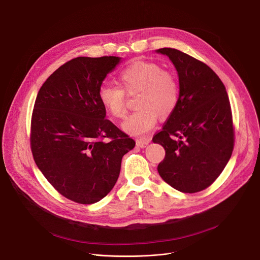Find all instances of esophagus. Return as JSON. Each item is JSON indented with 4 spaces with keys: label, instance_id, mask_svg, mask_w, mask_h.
Masks as SVG:
<instances>
[{
    "label": "esophagus",
    "instance_id": "esophagus-1",
    "mask_svg": "<svg viewBox=\"0 0 260 260\" xmlns=\"http://www.w3.org/2000/svg\"><path fill=\"white\" fill-rule=\"evenodd\" d=\"M149 139H140V140H137V146H139V147H141V148H143V147H146L147 146V144L149 143Z\"/></svg>",
    "mask_w": 260,
    "mask_h": 260
}]
</instances>
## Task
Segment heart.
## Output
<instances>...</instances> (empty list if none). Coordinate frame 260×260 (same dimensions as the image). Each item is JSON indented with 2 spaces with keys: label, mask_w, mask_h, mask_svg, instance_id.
Wrapping results in <instances>:
<instances>
[{
  "label": "heart",
  "mask_w": 260,
  "mask_h": 260,
  "mask_svg": "<svg viewBox=\"0 0 260 260\" xmlns=\"http://www.w3.org/2000/svg\"><path fill=\"white\" fill-rule=\"evenodd\" d=\"M120 88L103 85L99 90L101 105L114 118L122 120L127 115L125 93L140 92L135 111L122 124L128 134L142 136L157 123L158 114L167 116L178 105L180 83L177 76L150 61L133 63L119 74Z\"/></svg>",
  "instance_id": "b5f03b06"
}]
</instances>
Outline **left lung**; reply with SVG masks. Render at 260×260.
Segmentation results:
<instances>
[{"label": "left lung", "instance_id": "left-lung-1", "mask_svg": "<svg viewBox=\"0 0 260 260\" xmlns=\"http://www.w3.org/2000/svg\"><path fill=\"white\" fill-rule=\"evenodd\" d=\"M175 64L180 97L162 129L152 138L165 149L161 178L185 193L209 187L226 167L235 133L226 88L210 67L172 48H162Z\"/></svg>", "mask_w": 260, "mask_h": 260}]
</instances>
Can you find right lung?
<instances>
[{
  "mask_svg": "<svg viewBox=\"0 0 260 260\" xmlns=\"http://www.w3.org/2000/svg\"><path fill=\"white\" fill-rule=\"evenodd\" d=\"M116 56L76 57L44 82L31 117L33 159L57 192L94 204L115 186L123 155L136 142L106 118L101 83Z\"/></svg>",
  "mask_w": 260,
  "mask_h": 260,
  "instance_id": "1",
  "label": "right lung"
}]
</instances>
